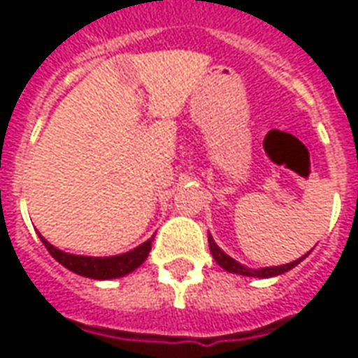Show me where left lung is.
Listing matches in <instances>:
<instances>
[{"label":"left lung","instance_id":"obj_1","mask_svg":"<svg viewBox=\"0 0 358 358\" xmlns=\"http://www.w3.org/2000/svg\"><path fill=\"white\" fill-rule=\"evenodd\" d=\"M209 248L213 257H215V261H217V263L220 264L224 270L234 272V274H241V276H255V278H272V276H278V274H284V272H287V270H292L293 266H297V264H299L301 261L308 255L307 253V255L301 257V259H297V261L282 264V266H266V268H261V270H251V268H245V266H241L238 261H234L232 257L226 255L224 251L215 243V240L210 238V234H209Z\"/></svg>","mask_w":358,"mask_h":358}]
</instances>
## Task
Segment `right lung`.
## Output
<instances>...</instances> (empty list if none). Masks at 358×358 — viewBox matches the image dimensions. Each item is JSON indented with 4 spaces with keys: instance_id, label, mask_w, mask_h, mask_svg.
Segmentation results:
<instances>
[{
    "instance_id": "add662e5",
    "label": "right lung",
    "mask_w": 358,
    "mask_h": 358,
    "mask_svg": "<svg viewBox=\"0 0 358 358\" xmlns=\"http://www.w3.org/2000/svg\"><path fill=\"white\" fill-rule=\"evenodd\" d=\"M42 238V236H40ZM43 245L50 251L51 255L55 257V261L63 264L65 268L73 270L76 274L86 278H94V280H109V278H120L132 272L140 266L145 259H148L149 251H151V240L141 243L140 248L132 249L128 253L117 257H82V255H71V253H63L57 248H53L50 241L42 238Z\"/></svg>"
}]
</instances>
